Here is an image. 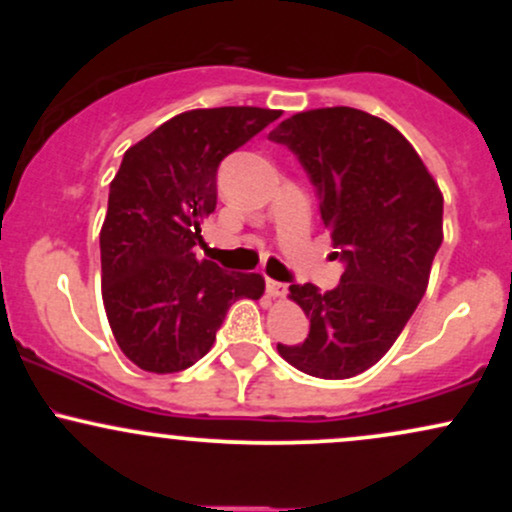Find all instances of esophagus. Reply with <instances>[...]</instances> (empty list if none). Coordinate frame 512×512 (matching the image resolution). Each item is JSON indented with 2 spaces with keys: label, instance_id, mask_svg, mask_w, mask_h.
<instances>
[{
  "label": "esophagus",
  "instance_id": "obj_1",
  "mask_svg": "<svg viewBox=\"0 0 512 512\" xmlns=\"http://www.w3.org/2000/svg\"><path fill=\"white\" fill-rule=\"evenodd\" d=\"M267 293H269V296H274V298L284 296L286 284H281V281H276V279H267Z\"/></svg>",
  "mask_w": 512,
  "mask_h": 512
}]
</instances>
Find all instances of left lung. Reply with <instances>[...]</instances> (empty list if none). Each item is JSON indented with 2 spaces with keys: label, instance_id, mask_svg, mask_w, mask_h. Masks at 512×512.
I'll return each mask as SVG.
<instances>
[{
  "label": "left lung",
  "instance_id": "1",
  "mask_svg": "<svg viewBox=\"0 0 512 512\" xmlns=\"http://www.w3.org/2000/svg\"><path fill=\"white\" fill-rule=\"evenodd\" d=\"M313 182L339 284H291L310 317L301 344H276L303 373L344 380L387 354L426 293L443 243V195L424 161L395 127L356 108L298 113L269 132Z\"/></svg>",
  "mask_w": 512,
  "mask_h": 512
}]
</instances>
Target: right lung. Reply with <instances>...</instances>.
<instances>
[{
    "instance_id": "1",
    "label": "right lung",
    "mask_w": 512,
    "mask_h": 512,
    "mask_svg": "<svg viewBox=\"0 0 512 512\" xmlns=\"http://www.w3.org/2000/svg\"><path fill=\"white\" fill-rule=\"evenodd\" d=\"M281 110L209 108L163 122L122 156L101 228L103 303L122 354L149 373H178L214 344L228 308L264 293L257 272L197 260L228 154Z\"/></svg>"
}]
</instances>
